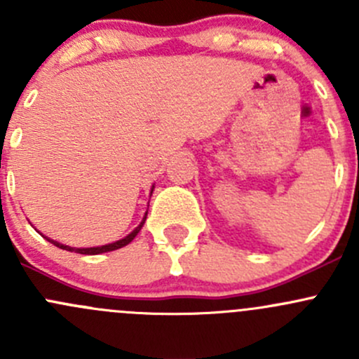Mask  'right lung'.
Here are the masks:
<instances>
[{
  "label": "right lung",
  "mask_w": 359,
  "mask_h": 359,
  "mask_svg": "<svg viewBox=\"0 0 359 359\" xmlns=\"http://www.w3.org/2000/svg\"><path fill=\"white\" fill-rule=\"evenodd\" d=\"M153 191H154V186L151 187V194L149 196H153ZM149 206V205H147ZM146 219H147V212L144 213V217H142V220H140V224L139 226L135 227V229L132 231V233L130 234H126L125 238H121V240H118V241H112V243H107V245H100V247H85V248H76V247H69V245H62V243H59V241H55V240H50V238H46V240L50 241V243H53L55 245V247H59V248H62V250H67V252H76V253H83V255H97V253H106V252H112V250H118V248H123V247H126V245L130 243V241H133V238L137 236V234L140 233V229H142V226H144V222H146ZM39 233V231H38ZM43 236V234H41Z\"/></svg>",
  "instance_id": "obj_1"
}]
</instances>
